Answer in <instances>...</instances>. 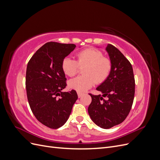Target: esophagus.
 Listing matches in <instances>:
<instances>
[{
    "label": "esophagus",
    "mask_w": 160,
    "mask_h": 160,
    "mask_svg": "<svg viewBox=\"0 0 160 160\" xmlns=\"http://www.w3.org/2000/svg\"><path fill=\"white\" fill-rule=\"evenodd\" d=\"M77 95H78V98H81L82 95H83V93H79V92H77Z\"/></svg>",
    "instance_id": "obj_1"
}]
</instances>
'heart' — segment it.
Returning <instances> with one entry per match:
<instances>
[{
    "label": "heart",
    "instance_id": "1",
    "mask_svg": "<svg viewBox=\"0 0 160 160\" xmlns=\"http://www.w3.org/2000/svg\"><path fill=\"white\" fill-rule=\"evenodd\" d=\"M77 57V61L71 57H65L61 62L62 71L69 77L74 76L77 73L79 66L86 65L83 69L84 75L75 77L68 81L70 89L82 93L92 88L95 82L101 83L108 78L112 65L109 59L103 57L101 51L88 48L79 51Z\"/></svg>",
    "mask_w": 160,
    "mask_h": 160
}]
</instances>
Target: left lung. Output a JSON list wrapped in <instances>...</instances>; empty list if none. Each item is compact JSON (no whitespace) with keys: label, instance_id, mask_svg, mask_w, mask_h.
<instances>
[{"label":"left lung","instance_id":"left-lung-1","mask_svg":"<svg viewBox=\"0 0 160 160\" xmlns=\"http://www.w3.org/2000/svg\"><path fill=\"white\" fill-rule=\"evenodd\" d=\"M105 50L112 68L108 78L96 88L103 95L89 94L92 101L88 113L97 125L109 129L122 123L132 109L135 79L132 65L119 50L111 44L108 45Z\"/></svg>","mask_w":160,"mask_h":160}]
</instances>
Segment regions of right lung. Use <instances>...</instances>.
<instances>
[{"instance_id":"add662e5","label":"right lung","mask_w":160,"mask_h":160,"mask_svg":"<svg viewBox=\"0 0 160 160\" xmlns=\"http://www.w3.org/2000/svg\"><path fill=\"white\" fill-rule=\"evenodd\" d=\"M75 47L74 44L47 42L27 64L26 89L31 109L38 122L51 129L66 123L78 98L75 90L62 91L67 79L61 62Z\"/></svg>"}]
</instances>
